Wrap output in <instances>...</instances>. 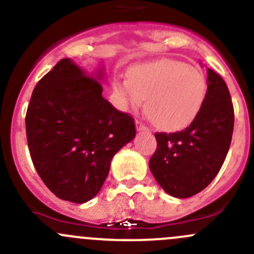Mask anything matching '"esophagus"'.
I'll list each match as a JSON object with an SVG mask.
<instances>
[{
    "instance_id": "1",
    "label": "esophagus",
    "mask_w": 254,
    "mask_h": 254,
    "mask_svg": "<svg viewBox=\"0 0 254 254\" xmlns=\"http://www.w3.org/2000/svg\"><path fill=\"white\" fill-rule=\"evenodd\" d=\"M136 129H137L138 131H141V130H146V131H148V130H149L147 125L143 124L142 122H137V123H136Z\"/></svg>"
}]
</instances>
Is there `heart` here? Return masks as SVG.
<instances>
[{
  "mask_svg": "<svg viewBox=\"0 0 254 254\" xmlns=\"http://www.w3.org/2000/svg\"><path fill=\"white\" fill-rule=\"evenodd\" d=\"M118 90L135 108L147 98L149 119L159 129L174 131L190 125L198 116L208 84L199 69L163 60L136 66Z\"/></svg>",
  "mask_w": 254,
  "mask_h": 254,
  "instance_id": "1",
  "label": "heart"
}]
</instances>
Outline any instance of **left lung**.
<instances>
[{"mask_svg":"<svg viewBox=\"0 0 254 254\" xmlns=\"http://www.w3.org/2000/svg\"><path fill=\"white\" fill-rule=\"evenodd\" d=\"M207 96L196 119L176 132H156L149 169L170 196L188 198L204 190L220 170L230 148L234 106L226 82L208 69Z\"/></svg>","mask_w":254,"mask_h":254,"instance_id":"1","label":"left lung"}]
</instances>
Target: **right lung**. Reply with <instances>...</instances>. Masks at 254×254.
Listing matches in <instances>:
<instances>
[{"label":"right lung","instance_id":"right-lung-1","mask_svg":"<svg viewBox=\"0 0 254 254\" xmlns=\"http://www.w3.org/2000/svg\"><path fill=\"white\" fill-rule=\"evenodd\" d=\"M101 75V74H100ZM69 58L36 84L25 116L31 161L58 198L85 203L102 188L114 154L136 135L131 116Z\"/></svg>","mask_w":254,"mask_h":254}]
</instances>
